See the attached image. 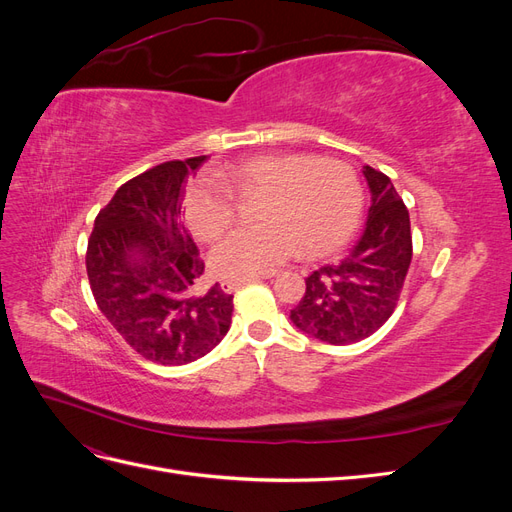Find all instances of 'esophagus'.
I'll return each instance as SVG.
<instances>
[{
	"instance_id": "1",
	"label": "esophagus",
	"mask_w": 512,
	"mask_h": 512,
	"mask_svg": "<svg viewBox=\"0 0 512 512\" xmlns=\"http://www.w3.org/2000/svg\"><path fill=\"white\" fill-rule=\"evenodd\" d=\"M265 277H271V275H254V277H241V280H224V282H220V286H222V290L224 292H232V290H237V288H241V286H245V284H250V282H256V280H265Z\"/></svg>"
}]
</instances>
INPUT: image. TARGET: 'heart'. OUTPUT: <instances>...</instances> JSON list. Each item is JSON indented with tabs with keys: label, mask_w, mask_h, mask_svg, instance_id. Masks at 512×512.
Wrapping results in <instances>:
<instances>
[{
	"label": "heart",
	"mask_w": 512,
	"mask_h": 512,
	"mask_svg": "<svg viewBox=\"0 0 512 512\" xmlns=\"http://www.w3.org/2000/svg\"><path fill=\"white\" fill-rule=\"evenodd\" d=\"M235 196L260 194L258 226L230 232L211 252V269L226 280L271 273L297 252L329 256L356 230L363 185L352 166L305 153L254 156L194 179L183 192V220L198 239L215 241L235 220Z\"/></svg>",
	"instance_id": "b5f03b06"
}]
</instances>
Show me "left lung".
Returning a JSON list of instances; mask_svg holds the SVG:
<instances>
[{
	"label": "left lung",
	"mask_w": 512,
	"mask_h": 512,
	"mask_svg": "<svg viewBox=\"0 0 512 512\" xmlns=\"http://www.w3.org/2000/svg\"><path fill=\"white\" fill-rule=\"evenodd\" d=\"M371 205L363 235L339 265L305 277V294L290 309L294 327L333 346L356 344L391 318L412 260L410 215L384 173L363 166Z\"/></svg>",
	"instance_id": "obj_1"
}]
</instances>
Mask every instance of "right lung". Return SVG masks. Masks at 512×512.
<instances>
[{
	"label": "right lung",
	"instance_id": "1",
	"mask_svg": "<svg viewBox=\"0 0 512 512\" xmlns=\"http://www.w3.org/2000/svg\"><path fill=\"white\" fill-rule=\"evenodd\" d=\"M207 160L164 162L123 183L96 218L87 277L104 318L145 359L185 365L230 329L232 294L198 290L205 262L181 220L183 181Z\"/></svg>",
	"mask_w": 512,
	"mask_h": 512
}]
</instances>
